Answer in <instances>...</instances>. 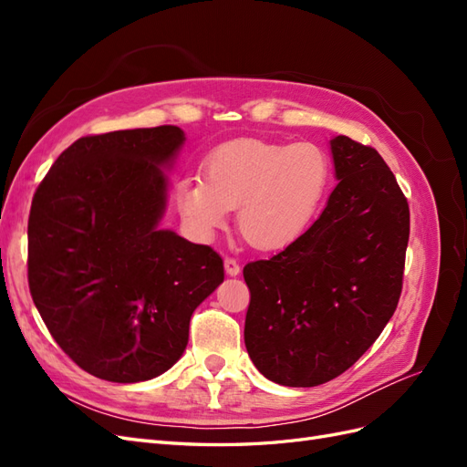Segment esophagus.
Wrapping results in <instances>:
<instances>
[{
	"instance_id": "34e87169",
	"label": "esophagus",
	"mask_w": 467,
	"mask_h": 467,
	"mask_svg": "<svg viewBox=\"0 0 467 467\" xmlns=\"http://www.w3.org/2000/svg\"><path fill=\"white\" fill-rule=\"evenodd\" d=\"M223 268H225V275H228V276H237L239 275V263L232 257L223 259Z\"/></svg>"
}]
</instances>
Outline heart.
Returning a JSON list of instances; mask_svg holds the SVG:
<instances>
[{
  "label": "heart",
  "mask_w": 467,
  "mask_h": 467,
  "mask_svg": "<svg viewBox=\"0 0 467 467\" xmlns=\"http://www.w3.org/2000/svg\"><path fill=\"white\" fill-rule=\"evenodd\" d=\"M206 179L177 185V208L201 239L222 230L237 208V230L255 249H285L312 228L331 185V161L319 146L259 138L234 140L210 153Z\"/></svg>",
  "instance_id": "b5f03b06"
}]
</instances>
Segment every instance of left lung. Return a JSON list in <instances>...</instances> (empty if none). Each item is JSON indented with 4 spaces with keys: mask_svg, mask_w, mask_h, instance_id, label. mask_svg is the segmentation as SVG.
Wrapping results in <instances>:
<instances>
[{
    "mask_svg": "<svg viewBox=\"0 0 467 467\" xmlns=\"http://www.w3.org/2000/svg\"><path fill=\"white\" fill-rule=\"evenodd\" d=\"M327 206L298 242L247 263L245 347L275 384L314 388L348 370L400 302L409 204L381 155L348 136L331 140Z\"/></svg>",
    "mask_w": 467,
    "mask_h": 467,
    "instance_id": "1",
    "label": "left lung"
}]
</instances>
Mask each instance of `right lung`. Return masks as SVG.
<instances>
[{"instance_id": "add662e5", "label": "right lung", "mask_w": 467, "mask_h": 467, "mask_svg": "<svg viewBox=\"0 0 467 467\" xmlns=\"http://www.w3.org/2000/svg\"><path fill=\"white\" fill-rule=\"evenodd\" d=\"M179 126L79 138L38 185L29 216V288L54 341L117 384L167 372L191 316L223 282L214 249L160 230Z\"/></svg>"}]
</instances>
